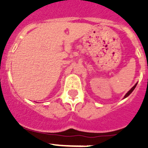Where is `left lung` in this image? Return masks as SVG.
<instances>
[{
  "label": "left lung",
  "instance_id": "obj_1",
  "mask_svg": "<svg viewBox=\"0 0 148 148\" xmlns=\"http://www.w3.org/2000/svg\"><path fill=\"white\" fill-rule=\"evenodd\" d=\"M137 84H138V83H137V84H135V85H134V87H133V88H131V90H129V91H128V92H127V94H126V95H125V96H124V98H125V97H128V96H129V95H131V93H132V91H133V90H134V88H136V86H137Z\"/></svg>",
  "mask_w": 148,
  "mask_h": 148
}]
</instances>
